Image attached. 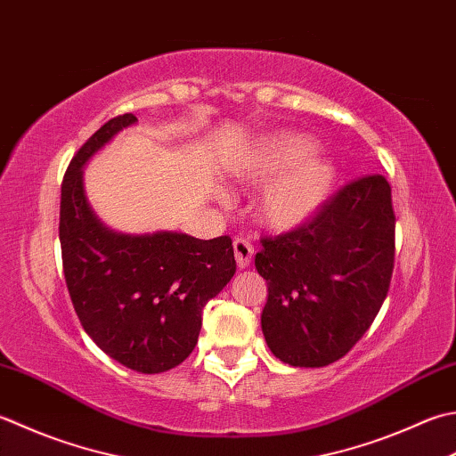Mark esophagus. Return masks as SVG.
<instances>
[{
  "label": "esophagus",
  "instance_id": "obj_1",
  "mask_svg": "<svg viewBox=\"0 0 456 456\" xmlns=\"http://www.w3.org/2000/svg\"><path fill=\"white\" fill-rule=\"evenodd\" d=\"M233 251H235V258H237L239 269H247V266L251 265V258H253V253H255L253 245L248 243V240L237 237L233 240Z\"/></svg>",
  "mask_w": 456,
  "mask_h": 456
}]
</instances>
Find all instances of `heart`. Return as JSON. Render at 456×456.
Here are the masks:
<instances>
[{"label":"heart","mask_w":456,"mask_h":456,"mask_svg":"<svg viewBox=\"0 0 456 456\" xmlns=\"http://www.w3.org/2000/svg\"><path fill=\"white\" fill-rule=\"evenodd\" d=\"M316 142L300 132H276L258 138L240 156L237 180L265 185L255 200V217L274 233H289L316 216L336 182V167L314 154Z\"/></svg>","instance_id":"1"}]
</instances>
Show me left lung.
<instances>
[{
  "mask_svg": "<svg viewBox=\"0 0 456 456\" xmlns=\"http://www.w3.org/2000/svg\"><path fill=\"white\" fill-rule=\"evenodd\" d=\"M395 216L383 175L352 182L308 225L263 239L266 346L294 368H324L368 332L387 297Z\"/></svg>",
  "mask_w": 456,
  "mask_h": 456,
  "instance_id": "obj_1",
  "label": "left lung"
}]
</instances>
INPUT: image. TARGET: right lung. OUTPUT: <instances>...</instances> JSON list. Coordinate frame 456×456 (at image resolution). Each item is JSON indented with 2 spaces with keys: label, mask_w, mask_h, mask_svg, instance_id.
<instances>
[{
  "label": "right lung",
  "mask_w": 456,
  "mask_h": 456,
  "mask_svg": "<svg viewBox=\"0 0 456 456\" xmlns=\"http://www.w3.org/2000/svg\"><path fill=\"white\" fill-rule=\"evenodd\" d=\"M136 122L134 114L116 116L70 159L61 185L59 239L67 289L85 332L126 368L162 373L193 352L201 312L237 265L227 235L209 240L177 231L134 235L96 216L83 167Z\"/></svg>",
  "instance_id": "1"
}]
</instances>
